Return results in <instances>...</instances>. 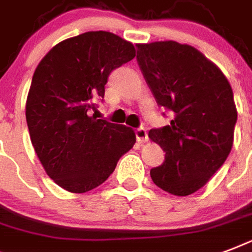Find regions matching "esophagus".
I'll return each mask as SVG.
<instances>
[{
  "instance_id": "1",
  "label": "esophagus",
  "mask_w": 252,
  "mask_h": 252,
  "mask_svg": "<svg viewBox=\"0 0 252 252\" xmlns=\"http://www.w3.org/2000/svg\"><path fill=\"white\" fill-rule=\"evenodd\" d=\"M136 138L138 142H145L148 140V132L145 128H138L136 129Z\"/></svg>"
}]
</instances>
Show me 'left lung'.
I'll return each instance as SVG.
<instances>
[{
    "instance_id": "obj_1",
    "label": "left lung",
    "mask_w": 252,
    "mask_h": 252,
    "mask_svg": "<svg viewBox=\"0 0 252 252\" xmlns=\"http://www.w3.org/2000/svg\"><path fill=\"white\" fill-rule=\"evenodd\" d=\"M137 63L159 106L174 112L170 126L149 130L165 152L150 170L156 186L191 195L223 165L234 141V95L220 68L203 53L176 41L137 44Z\"/></svg>"
}]
</instances>
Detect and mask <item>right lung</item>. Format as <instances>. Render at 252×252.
I'll list each match as a JSON object with an SVG mask.
<instances>
[{
    "label": "right lung",
    "instance_id": "add662e5",
    "mask_svg": "<svg viewBox=\"0 0 252 252\" xmlns=\"http://www.w3.org/2000/svg\"><path fill=\"white\" fill-rule=\"evenodd\" d=\"M134 56L129 41L89 31L55 45L35 69L26 102L30 137L45 172L66 191L100 186L133 148V129L89 114L110 73Z\"/></svg>",
    "mask_w": 252,
    "mask_h": 252
}]
</instances>
